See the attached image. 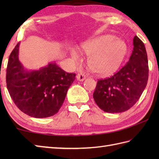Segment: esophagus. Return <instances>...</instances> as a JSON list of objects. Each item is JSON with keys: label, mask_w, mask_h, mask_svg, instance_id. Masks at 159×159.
Returning a JSON list of instances; mask_svg holds the SVG:
<instances>
[{"label": "esophagus", "mask_w": 159, "mask_h": 159, "mask_svg": "<svg viewBox=\"0 0 159 159\" xmlns=\"http://www.w3.org/2000/svg\"><path fill=\"white\" fill-rule=\"evenodd\" d=\"M76 79L79 81H83L86 79V76L83 73H79L76 76Z\"/></svg>", "instance_id": "1"}]
</instances>
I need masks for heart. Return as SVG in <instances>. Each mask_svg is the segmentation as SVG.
<instances>
[{"instance_id": "1", "label": "heart", "mask_w": 159, "mask_h": 159, "mask_svg": "<svg viewBox=\"0 0 159 159\" xmlns=\"http://www.w3.org/2000/svg\"><path fill=\"white\" fill-rule=\"evenodd\" d=\"M83 51L90 55L88 64L93 72L107 76L119 68L126 55L127 46L122 40L111 35L98 37L82 46ZM74 59L79 58L75 50L72 51Z\"/></svg>"}]
</instances>
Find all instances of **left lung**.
I'll use <instances>...</instances> for the list:
<instances>
[{
    "label": "left lung",
    "instance_id": "obj_1",
    "mask_svg": "<svg viewBox=\"0 0 159 159\" xmlns=\"http://www.w3.org/2000/svg\"><path fill=\"white\" fill-rule=\"evenodd\" d=\"M129 61L113 76L98 80L93 97L107 113L124 112L139 99L148 80V61L143 42L134 36Z\"/></svg>",
    "mask_w": 159,
    "mask_h": 159
}]
</instances>
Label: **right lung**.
Segmentation results:
<instances>
[{"label":"right lung","mask_w":159,"mask_h":159,"mask_svg":"<svg viewBox=\"0 0 159 159\" xmlns=\"http://www.w3.org/2000/svg\"><path fill=\"white\" fill-rule=\"evenodd\" d=\"M20 42L9 56L7 87L13 102L28 116H52L58 112L76 74L67 73L54 62L39 70H26L19 60Z\"/></svg>","instance_id":"1"}]
</instances>
